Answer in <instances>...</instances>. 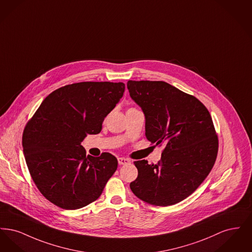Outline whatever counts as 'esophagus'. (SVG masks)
<instances>
[{
  "mask_svg": "<svg viewBox=\"0 0 252 252\" xmlns=\"http://www.w3.org/2000/svg\"><path fill=\"white\" fill-rule=\"evenodd\" d=\"M118 163H119L120 165H126V164L130 163V159L120 157V158H118Z\"/></svg>",
  "mask_w": 252,
  "mask_h": 252,
  "instance_id": "34e87169",
  "label": "esophagus"
}]
</instances>
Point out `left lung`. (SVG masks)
<instances>
[{"label": "left lung", "mask_w": 252, "mask_h": 252, "mask_svg": "<svg viewBox=\"0 0 252 252\" xmlns=\"http://www.w3.org/2000/svg\"><path fill=\"white\" fill-rule=\"evenodd\" d=\"M126 85L144 112L146 139L165 146L156 164L134 162L138 177L130 189L152 205L179 203L197 189L216 162L218 139L211 114L194 96L166 82L129 80Z\"/></svg>", "instance_id": "8db88e82"}]
</instances>
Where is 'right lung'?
<instances>
[{"instance_id":"right-lung-1","label":"right lung","mask_w":252,"mask_h":252,"mask_svg":"<svg viewBox=\"0 0 252 252\" xmlns=\"http://www.w3.org/2000/svg\"><path fill=\"white\" fill-rule=\"evenodd\" d=\"M122 82H80L54 91L24 128L26 164L37 189L49 201L76 210L101 195L117 169L109 153L86 156L87 134H98L123 97Z\"/></svg>"}]
</instances>
